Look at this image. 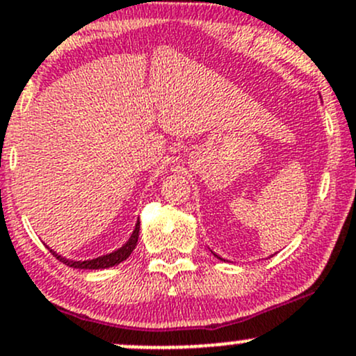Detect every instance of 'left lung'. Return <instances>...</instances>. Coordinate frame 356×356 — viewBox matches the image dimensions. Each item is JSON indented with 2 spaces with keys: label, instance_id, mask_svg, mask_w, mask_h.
<instances>
[{
  "label": "left lung",
  "instance_id": "obj_1",
  "mask_svg": "<svg viewBox=\"0 0 356 356\" xmlns=\"http://www.w3.org/2000/svg\"><path fill=\"white\" fill-rule=\"evenodd\" d=\"M213 254H215V252H213ZM215 256H216V254H215ZM216 257H218V259H222V257H220V256H216Z\"/></svg>",
  "mask_w": 356,
  "mask_h": 356
}]
</instances>
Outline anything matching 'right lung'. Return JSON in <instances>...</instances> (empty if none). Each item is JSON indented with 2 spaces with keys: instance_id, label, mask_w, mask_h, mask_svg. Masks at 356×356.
<instances>
[{
  "instance_id": "add662e5",
  "label": "right lung",
  "mask_w": 356,
  "mask_h": 356,
  "mask_svg": "<svg viewBox=\"0 0 356 356\" xmlns=\"http://www.w3.org/2000/svg\"><path fill=\"white\" fill-rule=\"evenodd\" d=\"M138 237H140V220H138L136 225H134L133 234H131V237L128 238V242H126L124 245L119 247V249L114 250V252L106 254V256L95 257V259H87V261L66 259V257H63V256H59V254H56L54 250L51 249V247H47V249L51 250V254L56 257V259H59L63 264H66V266H70V268H76V269H106V268L115 266V264H119V263H122V261L128 259V257L131 256V252H133V250H134V247H136V244H138Z\"/></svg>"
}]
</instances>
